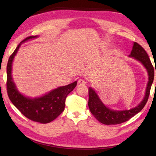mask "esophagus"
Here are the masks:
<instances>
[{"label": "esophagus", "mask_w": 156, "mask_h": 156, "mask_svg": "<svg viewBox=\"0 0 156 156\" xmlns=\"http://www.w3.org/2000/svg\"><path fill=\"white\" fill-rule=\"evenodd\" d=\"M86 84V82L84 81L83 79H80L78 81V86H81V85H84Z\"/></svg>", "instance_id": "1"}]
</instances>
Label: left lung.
I'll return each instance as SVG.
<instances>
[{
  "label": "left lung",
  "instance_id": "1",
  "mask_svg": "<svg viewBox=\"0 0 156 156\" xmlns=\"http://www.w3.org/2000/svg\"><path fill=\"white\" fill-rule=\"evenodd\" d=\"M129 56L133 58L135 60L140 62L147 71L149 81L147 83L144 97L140 103L136 107L129 110L116 111L111 109L105 106L94 89L89 87L88 102L89 110L94 117L100 122L104 125H118L129 120L143 109L149 98L150 90L154 79V73L155 72L156 73V68L155 69L153 67L149 56L143 47L136 42L133 43L131 54Z\"/></svg>",
  "mask_w": 156,
  "mask_h": 156
}]
</instances>
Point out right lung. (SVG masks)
I'll return each mask as SVG.
<instances>
[{"instance_id":"right-lung-1","label":"right lung","mask_w":156,"mask_h":156,"mask_svg":"<svg viewBox=\"0 0 156 156\" xmlns=\"http://www.w3.org/2000/svg\"><path fill=\"white\" fill-rule=\"evenodd\" d=\"M37 37L38 36H32L24 39L10 56L7 65V90L11 102L23 115L34 122L45 124L56 119L64 111L66 98L76 87L77 80L53 89L43 96L34 98L26 97L18 91L12 76L13 60L22 43Z\"/></svg>"}]
</instances>
